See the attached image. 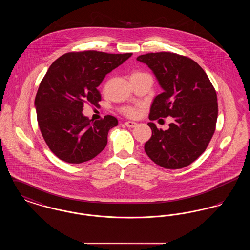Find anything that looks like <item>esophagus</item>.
Returning a JSON list of instances; mask_svg holds the SVG:
<instances>
[{
  "label": "esophagus",
  "instance_id": "1",
  "mask_svg": "<svg viewBox=\"0 0 250 250\" xmlns=\"http://www.w3.org/2000/svg\"><path fill=\"white\" fill-rule=\"evenodd\" d=\"M125 125L127 126V127H135L137 125V123L135 122H131V121H127L125 123Z\"/></svg>",
  "mask_w": 250,
  "mask_h": 250
}]
</instances>
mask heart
<instances>
[{"mask_svg": "<svg viewBox=\"0 0 250 250\" xmlns=\"http://www.w3.org/2000/svg\"><path fill=\"white\" fill-rule=\"evenodd\" d=\"M145 73L143 72H136L134 73L133 75H144ZM121 112L126 116V117H130V118H134L136 116H138L139 114V108L138 107H135V106H125V107L121 108Z\"/></svg>", "mask_w": 250, "mask_h": 250, "instance_id": "1", "label": "heart"}]
</instances>
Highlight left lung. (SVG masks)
Wrapping results in <instances>:
<instances>
[{
    "mask_svg": "<svg viewBox=\"0 0 250 250\" xmlns=\"http://www.w3.org/2000/svg\"><path fill=\"white\" fill-rule=\"evenodd\" d=\"M137 60L153 70L164 90L155 97L149 119H174L164 131L148 123L152 137L144 145L145 153L167 169L188 166L206 150L215 130L218 105L214 86L202 67L187 56L160 51Z\"/></svg>",
    "mask_w": 250,
    "mask_h": 250,
    "instance_id": "8db88e82",
    "label": "left lung"
}]
</instances>
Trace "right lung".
I'll return each instance as SVG.
<instances>
[{"label":"right lung","instance_id":"obj_1","mask_svg":"<svg viewBox=\"0 0 250 250\" xmlns=\"http://www.w3.org/2000/svg\"><path fill=\"white\" fill-rule=\"evenodd\" d=\"M131 55L72 51L51 63L40 83L35 105L41 134L50 151L61 160L81 164L104 150L107 133L118 121L106 115L93 122L82 111L84 104L98 105L101 94L97 87L107 73Z\"/></svg>","mask_w":250,"mask_h":250}]
</instances>
